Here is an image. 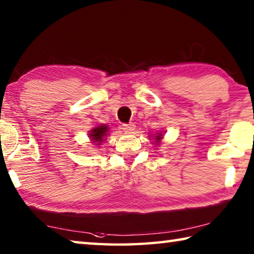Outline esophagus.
Here are the masks:
<instances>
[{"label": "esophagus", "instance_id": "34e87169", "mask_svg": "<svg viewBox=\"0 0 254 254\" xmlns=\"http://www.w3.org/2000/svg\"><path fill=\"white\" fill-rule=\"evenodd\" d=\"M122 130L127 133H132L135 130V126L133 123L130 124H122Z\"/></svg>", "mask_w": 254, "mask_h": 254}]
</instances>
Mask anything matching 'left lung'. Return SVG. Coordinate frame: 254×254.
I'll list each match as a JSON object with an SVG mask.
<instances>
[{
    "mask_svg": "<svg viewBox=\"0 0 254 254\" xmlns=\"http://www.w3.org/2000/svg\"><path fill=\"white\" fill-rule=\"evenodd\" d=\"M162 139V133H157V135L154 136V140H156L157 144L160 143V140Z\"/></svg>",
    "mask_w": 254,
    "mask_h": 254,
    "instance_id": "1",
    "label": "left lung"
}]
</instances>
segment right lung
Returning a JSON list of instances; mask_svg holds the SVG:
<instances>
[{
    "mask_svg": "<svg viewBox=\"0 0 254 254\" xmlns=\"http://www.w3.org/2000/svg\"><path fill=\"white\" fill-rule=\"evenodd\" d=\"M107 132H109V127H107L106 124H102V126H97L95 127H93L92 130L89 131L88 135L92 142L96 143L98 145L105 140Z\"/></svg>",
    "mask_w": 254,
    "mask_h": 254,
    "instance_id": "1",
    "label": "right lung"
}]
</instances>
